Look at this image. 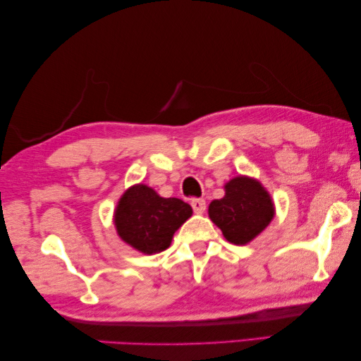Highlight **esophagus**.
Wrapping results in <instances>:
<instances>
[{
    "mask_svg": "<svg viewBox=\"0 0 361 361\" xmlns=\"http://www.w3.org/2000/svg\"><path fill=\"white\" fill-rule=\"evenodd\" d=\"M192 208L197 214H202L204 212V208H207V202H204L203 198H193L192 200Z\"/></svg>",
    "mask_w": 361,
    "mask_h": 361,
    "instance_id": "34e87169",
    "label": "esophagus"
}]
</instances>
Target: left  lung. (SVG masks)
I'll use <instances>...</instances> for the list:
<instances>
[{
	"label": "left lung",
	"mask_w": 361,
	"mask_h": 361,
	"mask_svg": "<svg viewBox=\"0 0 361 361\" xmlns=\"http://www.w3.org/2000/svg\"><path fill=\"white\" fill-rule=\"evenodd\" d=\"M226 195L209 203L208 214L226 240L245 245L274 218V203L258 180L238 176L224 185Z\"/></svg>",
	"instance_id": "8db88e82"
}]
</instances>
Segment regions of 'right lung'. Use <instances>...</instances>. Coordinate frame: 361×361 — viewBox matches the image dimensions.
Masks as SVG:
<instances>
[{"label": "right lung", "mask_w": 361, "mask_h": 361, "mask_svg": "<svg viewBox=\"0 0 361 361\" xmlns=\"http://www.w3.org/2000/svg\"><path fill=\"white\" fill-rule=\"evenodd\" d=\"M192 216V207L179 198L159 197L138 184L121 197L114 212L118 235L135 250L153 255L171 245L174 232Z\"/></svg>", "instance_id": "right-lung-1"}]
</instances>
